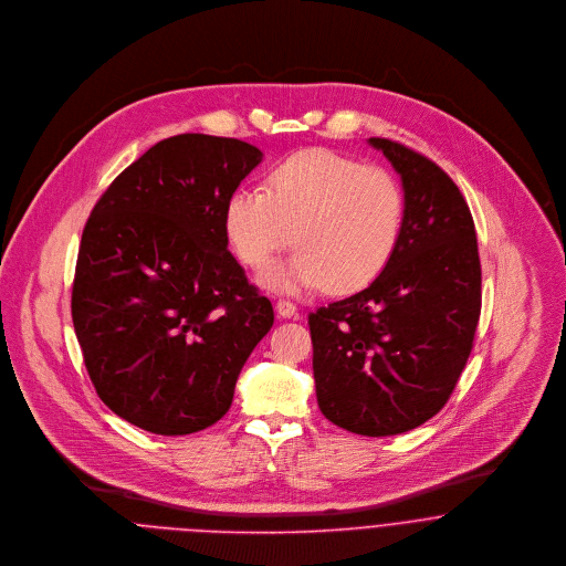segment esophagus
<instances>
[{
  "instance_id": "1",
  "label": "esophagus",
  "mask_w": 566,
  "mask_h": 566,
  "mask_svg": "<svg viewBox=\"0 0 566 566\" xmlns=\"http://www.w3.org/2000/svg\"><path fill=\"white\" fill-rule=\"evenodd\" d=\"M274 307H276V314H279V316H283V318H296V316H298V307H296L292 301L279 298Z\"/></svg>"
}]
</instances>
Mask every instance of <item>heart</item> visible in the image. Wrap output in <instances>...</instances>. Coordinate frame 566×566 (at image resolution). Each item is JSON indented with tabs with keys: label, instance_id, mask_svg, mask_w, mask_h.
I'll return each instance as SVG.
<instances>
[{
	"label": "heart",
	"instance_id": "b5f03b06",
	"mask_svg": "<svg viewBox=\"0 0 566 566\" xmlns=\"http://www.w3.org/2000/svg\"><path fill=\"white\" fill-rule=\"evenodd\" d=\"M397 178L332 149H305L274 165L265 190L241 187L226 201V237L237 259L265 270L292 241L294 256L265 283L298 292L323 283L356 292L390 263L403 230Z\"/></svg>",
	"mask_w": 566,
	"mask_h": 566
}]
</instances>
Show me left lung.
Instances as JSON below:
<instances>
[{
	"instance_id": "1",
	"label": "left lung",
	"mask_w": 566,
	"mask_h": 566,
	"mask_svg": "<svg viewBox=\"0 0 566 566\" xmlns=\"http://www.w3.org/2000/svg\"><path fill=\"white\" fill-rule=\"evenodd\" d=\"M403 185V230L386 270L363 292L310 312L323 415L356 434L388 437L434 417L474 347L481 259L474 219L430 158L369 140Z\"/></svg>"
}]
</instances>
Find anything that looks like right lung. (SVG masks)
Returning <instances> with one entry per match:
<instances>
[{"instance_id": "right-lung-1", "label": "right lung", "mask_w": 566, "mask_h": 566, "mask_svg": "<svg viewBox=\"0 0 566 566\" xmlns=\"http://www.w3.org/2000/svg\"><path fill=\"white\" fill-rule=\"evenodd\" d=\"M261 163L237 138L180 134L101 195L83 228L72 323L98 397L156 434L221 419L272 303L228 252L226 201Z\"/></svg>"}]
</instances>
